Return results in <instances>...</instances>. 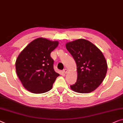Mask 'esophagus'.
<instances>
[{
  "mask_svg": "<svg viewBox=\"0 0 123 123\" xmlns=\"http://www.w3.org/2000/svg\"><path fill=\"white\" fill-rule=\"evenodd\" d=\"M63 73H64V74H67V72H68V70H67V69H64V70H63Z\"/></svg>",
  "mask_w": 123,
  "mask_h": 123,
  "instance_id": "esophagus-1",
  "label": "esophagus"
}]
</instances>
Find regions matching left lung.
Segmentation results:
<instances>
[{
  "label": "left lung",
  "mask_w": 123,
  "mask_h": 123,
  "mask_svg": "<svg viewBox=\"0 0 123 123\" xmlns=\"http://www.w3.org/2000/svg\"><path fill=\"white\" fill-rule=\"evenodd\" d=\"M76 62L77 80L71 89L79 93H89L95 90L105 77L108 65L104 55L89 41L79 39L66 44Z\"/></svg>",
  "instance_id": "8db88e82"
}]
</instances>
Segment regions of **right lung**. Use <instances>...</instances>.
I'll list each match as a JSON object with an SVG mask.
<instances>
[{"label": "right lung", "instance_id": "obj_1", "mask_svg": "<svg viewBox=\"0 0 123 123\" xmlns=\"http://www.w3.org/2000/svg\"><path fill=\"white\" fill-rule=\"evenodd\" d=\"M58 41L39 38L21 51L15 62L16 72L23 86L30 92L42 94L51 89L59 74L53 68L50 53L58 47Z\"/></svg>", "mask_w": 123, "mask_h": 123}]
</instances>
